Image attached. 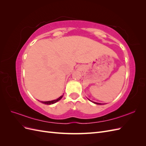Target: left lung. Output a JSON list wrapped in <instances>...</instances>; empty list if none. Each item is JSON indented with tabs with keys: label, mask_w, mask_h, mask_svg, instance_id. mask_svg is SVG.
<instances>
[{
	"label": "left lung",
	"mask_w": 146,
	"mask_h": 146,
	"mask_svg": "<svg viewBox=\"0 0 146 146\" xmlns=\"http://www.w3.org/2000/svg\"><path fill=\"white\" fill-rule=\"evenodd\" d=\"M89 100H90V99H88ZM90 101H91V100H90ZM91 102H92V101H91ZM93 102L94 104H97V105H101V104H100V103H98V102Z\"/></svg>",
	"instance_id": "obj_1"
}]
</instances>
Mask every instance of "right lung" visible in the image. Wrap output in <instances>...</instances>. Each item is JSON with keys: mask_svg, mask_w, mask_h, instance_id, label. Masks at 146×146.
<instances>
[{"mask_svg": "<svg viewBox=\"0 0 146 146\" xmlns=\"http://www.w3.org/2000/svg\"><path fill=\"white\" fill-rule=\"evenodd\" d=\"M63 96H61L59 98L56 99H55V100H50V101H45V102H44V101H41V103H42V104H46V105H51V104H55V103L59 101L60 100H61V98H63Z\"/></svg>", "mask_w": 146, "mask_h": 146, "instance_id": "obj_1", "label": "right lung"}]
</instances>
